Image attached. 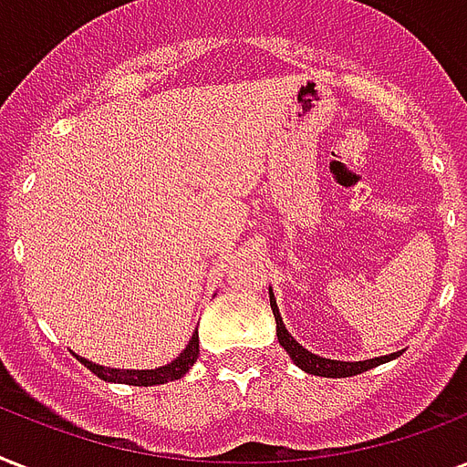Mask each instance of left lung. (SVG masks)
<instances>
[{
  "label": "left lung",
  "instance_id": "1",
  "mask_svg": "<svg viewBox=\"0 0 467 467\" xmlns=\"http://www.w3.org/2000/svg\"><path fill=\"white\" fill-rule=\"evenodd\" d=\"M269 300H271V310H274V317H276V337L278 344L288 351V356L293 358V363L303 368L306 373H312V376H325V378H348V376H358L363 370L376 368L380 363L392 361L398 354H388V356H378V358H366V361H334V358H322V356L312 354L307 351L303 344L293 339V334L285 329L284 317H281V312H278L276 298H274V291L269 288Z\"/></svg>",
  "mask_w": 467,
  "mask_h": 467
}]
</instances>
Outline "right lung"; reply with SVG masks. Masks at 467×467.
Here are the masks:
<instances>
[{
	"instance_id": "right-lung-1",
	"label": "right lung",
	"mask_w": 467,
	"mask_h": 467,
	"mask_svg": "<svg viewBox=\"0 0 467 467\" xmlns=\"http://www.w3.org/2000/svg\"><path fill=\"white\" fill-rule=\"evenodd\" d=\"M77 356V354H75ZM198 358V329L191 334L189 344L183 348L182 354L176 356L171 363H164L160 368H148V370H135V368H111V366H99V363L77 356V361L84 363L87 368L99 376L106 383H123V385H140V388H150V385H164L169 380H179L189 373V368L196 363Z\"/></svg>"
}]
</instances>
